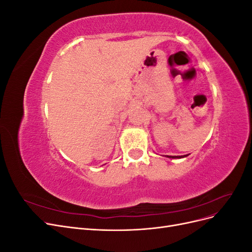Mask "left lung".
<instances>
[{"label": "left lung", "instance_id": "8db88e82", "mask_svg": "<svg viewBox=\"0 0 252 252\" xmlns=\"http://www.w3.org/2000/svg\"><path fill=\"white\" fill-rule=\"evenodd\" d=\"M166 157L170 158H185L187 156H166Z\"/></svg>", "mask_w": 252, "mask_h": 252}]
</instances>
